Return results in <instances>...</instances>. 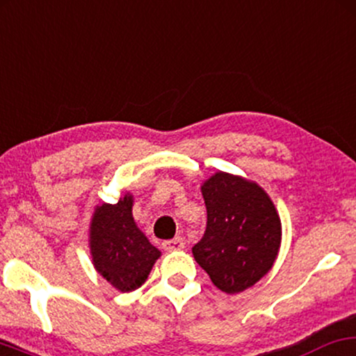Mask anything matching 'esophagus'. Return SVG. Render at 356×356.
Masks as SVG:
<instances>
[{
  "instance_id": "34e87169",
  "label": "esophagus",
  "mask_w": 356,
  "mask_h": 356,
  "mask_svg": "<svg viewBox=\"0 0 356 356\" xmlns=\"http://www.w3.org/2000/svg\"><path fill=\"white\" fill-rule=\"evenodd\" d=\"M161 247H163L167 252L183 250V248H184V240L181 237H175L172 240H165V242L161 243Z\"/></svg>"
}]
</instances>
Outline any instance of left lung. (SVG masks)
Here are the masks:
<instances>
[{
    "label": "left lung",
    "mask_w": 356,
    "mask_h": 356,
    "mask_svg": "<svg viewBox=\"0 0 356 356\" xmlns=\"http://www.w3.org/2000/svg\"><path fill=\"white\" fill-rule=\"evenodd\" d=\"M207 227L193 247L216 288L237 294L273 268L281 247L278 211L260 184L218 172L201 184Z\"/></svg>",
    "instance_id": "1"
}]
</instances>
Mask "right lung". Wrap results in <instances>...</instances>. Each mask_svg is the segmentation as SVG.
Masks as SVG:
<instances>
[{"label": "right lung", "instance_id": "obj_1", "mask_svg": "<svg viewBox=\"0 0 356 356\" xmlns=\"http://www.w3.org/2000/svg\"><path fill=\"white\" fill-rule=\"evenodd\" d=\"M132 206V193L119 197L116 204L96 206L88 237L95 270L121 293L140 288L161 255L137 227Z\"/></svg>", "mask_w": 356, "mask_h": 356}]
</instances>
